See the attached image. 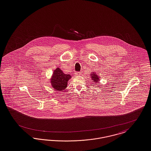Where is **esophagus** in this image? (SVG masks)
I'll return each instance as SVG.
<instances>
[{
    "label": "esophagus",
    "instance_id": "1",
    "mask_svg": "<svg viewBox=\"0 0 151 151\" xmlns=\"http://www.w3.org/2000/svg\"><path fill=\"white\" fill-rule=\"evenodd\" d=\"M81 74V73L80 72H78V71L75 73V75H76V76H80Z\"/></svg>",
    "mask_w": 151,
    "mask_h": 151
}]
</instances>
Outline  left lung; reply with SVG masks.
I'll list each match as a JSON object with an SVG mask.
<instances>
[{
	"mask_svg": "<svg viewBox=\"0 0 151 151\" xmlns=\"http://www.w3.org/2000/svg\"><path fill=\"white\" fill-rule=\"evenodd\" d=\"M91 77V79L93 80L92 82L97 83L100 80V77H99V76L97 75V74L95 73V71L92 72V73L90 74Z\"/></svg>",
	"mask_w": 151,
	"mask_h": 151,
	"instance_id": "left-lung-1",
	"label": "left lung"
}]
</instances>
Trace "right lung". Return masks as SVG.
Returning <instances> with one entry per match:
<instances>
[{
    "instance_id": "right-lung-1",
    "label": "right lung",
    "mask_w": 151,
    "mask_h": 151,
    "mask_svg": "<svg viewBox=\"0 0 151 151\" xmlns=\"http://www.w3.org/2000/svg\"><path fill=\"white\" fill-rule=\"evenodd\" d=\"M71 78L70 74H65L60 69L57 68L54 70V73L50 80L51 85L55 91H62L68 86V82Z\"/></svg>"
}]
</instances>
